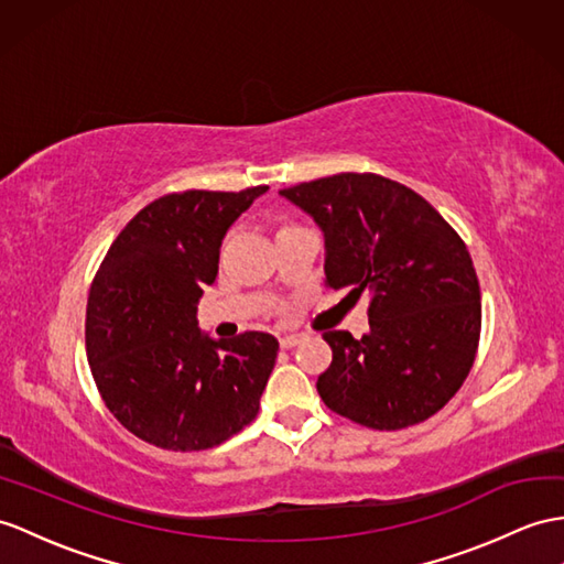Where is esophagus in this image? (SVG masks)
Segmentation results:
<instances>
[{
  "instance_id": "obj_1",
  "label": "esophagus",
  "mask_w": 564,
  "mask_h": 564,
  "mask_svg": "<svg viewBox=\"0 0 564 564\" xmlns=\"http://www.w3.org/2000/svg\"><path fill=\"white\" fill-rule=\"evenodd\" d=\"M301 339H304V335L290 333V335H282V337H280V345H282V349H292V347H296V345H299Z\"/></svg>"
}]
</instances>
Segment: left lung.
<instances>
[{
    "label": "left lung",
    "mask_w": 564,
    "mask_h": 564,
    "mask_svg": "<svg viewBox=\"0 0 564 564\" xmlns=\"http://www.w3.org/2000/svg\"><path fill=\"white\" fill-rule=\"evenodd\" d=\"M280 194L325 235V284L368 294V335L325 329L327 409L373 431L437 414L469 376L480 290L469 249L433 205L380 174L341 172Z\"/></svg>",
    "instance_id": "obj_1"
}]
</instances>
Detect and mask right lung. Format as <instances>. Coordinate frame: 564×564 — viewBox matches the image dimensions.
<instances>
[{"mask_svg":"<svg viewBox=\"0 0 564 564\" xmlns=\"http://www.w3.org/2000/svg\"><path fill=\"white\" fill-rule=\"evenodd\" d=\"M268 186L182 191L135 215L95 272L86 354L105 406L141 441L208 449L249 425L278 359V339H210L196 311L217 278L231 223Z\"/></svg>","mask_w":564,"mask_h":564,"instance_id":"right-lung-1","label":"right lung"}]
</instances>
